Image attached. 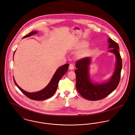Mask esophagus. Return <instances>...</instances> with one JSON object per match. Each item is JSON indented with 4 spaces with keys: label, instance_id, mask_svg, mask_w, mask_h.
<instances>
[{
    "label": "esophagus",
    "instance_id": "esophagus-1",
    "mask_svg": "<svg viewBox=\"0 0 135 135\" xmlns=\"http://www.w3.org/2000/svg\"><path fill=\"white\" fill-rule=\"evenodd\" d=\"M69 69L70 70H73V69H74V65H73V64H72V63H71V64H70V65H69Z\"/></svg>",
    "mask_w": 135,
    "mask_h": 135
}]
</instances>
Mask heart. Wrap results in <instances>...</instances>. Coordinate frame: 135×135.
I'll list each match as a JSON object with an SVG mask.
<instances>
[{"instance_id": "obj_1", "label": "heart", "mask_w": 135, "mask_h": 135, "mask_svg": "<svg viewBox=\"0 0 135 135\" xmlns=\"http://www.w3.org/2000/svg\"><path fill=\"white\" fill-rule=\"evenodd\" d=\"M86 45L85 44L84 46H86ZM85 54V51H81V52H79L78 54H77V55H78V57H82V56H83Z\"/></svg>"}]
</instances>
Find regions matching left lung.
Wrapping results in <instances>:
<instances>
[{"label":"left lung","mask_w":135,"mask_h":135,"mask_svg":"<svg viewBox=\"0 0 135 135\" xmlns=\"http://www.w3.org/2000/svg\"><path fill=\"white\" fill-rule=\"evenodd\" d=\"M108 42L109 48H113L109 51L115 55L116 63L114 73L108 82L97 84L91 81L88 73L89 65L91 62L90 57L80 59L75 64L77 69L75 73L77 91L83 97L90 101L99 100L109 95L116 88L120 80L122 60L119 53V46L112 39L109 38Z\"/></svg>","instance_id":"left-lung-1"}]
</instances>
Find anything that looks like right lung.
Listing matches in <instances>:
<instances>
[{
	"label": "right lung",
	"instance_id": "obj_1",
	"mask_svg": "<svg viewBox=\"0 0 135 135\" xmlns=\"http://www.w3.org/2000/svg\"><path fill=\"white\" fill-rule=\"evenodd\" d=\"M36 34H37V31H33L24 36L23 38L30 37ZM69 66V64H66L59 68L48 85L42 90L36 93H28L23 90L17 85L14 78H13L16 85L18 87V88L23 94H24L28 98L32 100L41 101L48 99L55 94L58 87L59 81L61 79V78L63 77V76L66 73V72H68Z\"/></svg>",
	"mask_w": 135,
	"mask_h": 135
}]
</instances>
